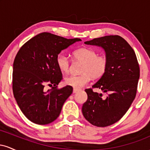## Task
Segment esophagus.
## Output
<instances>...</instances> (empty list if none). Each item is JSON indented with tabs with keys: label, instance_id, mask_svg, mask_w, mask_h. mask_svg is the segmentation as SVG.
Here are the masks:
<instances>
[{
	"label": "esophagus",
	"instance_id": "obj_1",
	"mask_svg": "<svg viewBox=\"0 0 150 150\" xmlns=\"http://www.w3.org/2000/svg\"><path fill=\"white\" fill-rule=\"evenodd\" d=\"M79 91V89H73V93H76V92H77Z\"/></svg>",
	"mask_w": 150,
	"mask_h": 150
}]
</instances>
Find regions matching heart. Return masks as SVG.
Here are the masks:
<instances>
[{"mask_svg": "<svg viewBox=\"0 0 150 150\" xmlns=\"http://www.w3.org/2000/svg\"><path fill=\"white\" fill-rule=\"evenodd\" d=\"M74 60L82 62L81 75H70L65 77V82L67 85L75 89H80L87 85L91 77L100 78L106 73L108 67V59L104 56H97L94 50L83 47L73 51ZM56 63L62 72L67 73L69 70L70 61L66 55L60 53L56 57Z\"/></svg>", "mask_w": 150, "mask_h": 150, "instance_id": "heart-1", "label": "heart"}]
</instances>
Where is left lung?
I'll return each instance as SVG.
<instances>
[{"label": "left lung", "mask_w": 150, "mask_h": 150, "mask_svg": "<svg viewBox=\"0 0 150 150\" xmlns=\"http://www.w3.org/2000/svg\"><path fill=\"white\" fill-rule=\"evenodd\" d=\"M85 44L104 50L107 69L92 88H99L108 94L104 99L101 93L86 89L87 100L82 106V114L93 125L108 126L124 116L135 98L140 78L138 62L131 46L120 36H105Z\"/></svg>", "instance_id": "obj_1"}]
</instances>
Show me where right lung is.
Segmentation results:
<instances>
[{
    "label": "right lung",
    "mask_w": 150,
    "mask_h": 150,
    "mask_svg": "<svg viewBox=\"0 0 150 150\" xmlns=\"http://www.w3.org/2000/svg\"><path fill=\"white\" fill-rule=\"evenodd\" d=\"M80 41L42 32L19 50L13 63V94L22 112L30 121L46 125L59 116L73 89L69 85L58 88L63 77L56 57L61 51ZM47 83L52 89L46 91Z\"/></svg>",
    "instance_id": "right-lung-1"
}]
</instances>
